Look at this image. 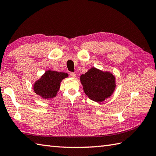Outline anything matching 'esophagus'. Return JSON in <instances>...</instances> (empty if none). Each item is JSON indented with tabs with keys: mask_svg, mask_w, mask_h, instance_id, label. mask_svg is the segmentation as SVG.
<instances>
[{
	"mask_svg": "<svg viewBox=\"0 0 156 156\" xmlns=\"http://www.w3.org/2000/svg\"><path fill=\"white\" fill-rule=\"evenodd\" d=\"M69 76H70L72 78H75L76 76V74H75V73H74V72H70V73H69Z\"/></svg>",
	"mask_w": 156,
	"mask_h": 156,
	"instance_id": "34e87169",
	"label": "esophagus"
}]
</instances>
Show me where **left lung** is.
<instances>
[{
	"mask_svg": "<svg viewBox=\"0 0 156 156\" xmlns=\"http://www.w3.org/2000/svg\"><path fill=\"white\" fill-rule=\"evenodd\" d=\"M80 81L85 94L96 102H102L110 97L115 88L114 76L94 68L82 74Z\"/></svg>",
	"mask_w": 156,
	"mask_h": 156,
	"instance_id": "1",
	"label": "left lung"
}]
</instances>
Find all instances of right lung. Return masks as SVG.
<instances>
[{
    "instance_id": "1",
    "label": "right lung",
    "mask_w": 156,
    "mask_h": 156,
    "mask_svg": "<svg viewBox=\"0 0 156 156\" xmlns=\"http://www.w3.org/2000/svg\"><path fill=\"white\" fill-rule=\"evenodd\" d=\"M68 76L67 73L47 71L35 83L34 91L45 99L54 98L59 90L61 81Z\"/></svg>"
}]
</instances>
